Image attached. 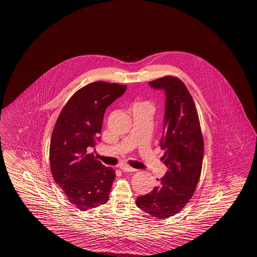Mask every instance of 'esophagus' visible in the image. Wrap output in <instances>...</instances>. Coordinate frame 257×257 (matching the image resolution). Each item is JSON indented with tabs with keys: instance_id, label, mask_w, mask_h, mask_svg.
I'll list each match as a JSON object with an SVG mask.
<instances>
[{
	"instance_id": "esophagus-1",
	"label": "esophagus",
	"mask_w": 257,
	"mask_h": 257,
	"mask_svg": "<svg viewBox=\"0 0 257 257\" xmlns=\"http://www.w3.org/2000/svg\"><path fill=\"white\" fill-rule=\"evenodd\" d=\"M120 170L122 171H124V172H135V171H138L137 169L131 168V167L127 166V165H123V166H121V167H120Z\"/></svg>"
}]
</instances>
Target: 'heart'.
<instances>
[{
	"label": "heart",
	"mask_w": 257,
	"mask_h": 257,
	"mask_svg": "<svg viewBox=\"0 0 257 257\" xmlns=\"http://www.w3.org/2000/svg\"><path fill=\"white\" fill-rule=\"evenodd\" d=\"M135 107H138V108H148L152 109V105L147 102V101H142V102H137L135 105Z\"/></svg>",
	"instance_id": "obj_1"
}]
</instances>
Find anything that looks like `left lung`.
<instances>
[{"label":"left lung","mask_w":257,"mask_h":257,"mask_svg":"<svg viewBox=\"0 0 257 257\" xmlns=\"http://www.w3.org/2000/svg\"><path fill=\"white\" fill-rule=\"evenodd\" d=\"M166 95L161 160L168 171L148 194L137 199V206L152 217H171L193 196L201 176L203 139L194 101L177 77L165 76L149 82Z\"/></svg>","instance_id":"1"}]
</instances>
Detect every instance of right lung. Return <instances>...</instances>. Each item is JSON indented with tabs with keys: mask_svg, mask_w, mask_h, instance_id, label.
<instances>
[{
	"mask_svg": "<svg viewBox=\"0 0 257 257\" xmlns=\"http://www.w3.org/2000/svg\"><path fill=\"white\" fill-rule=\"evenodd\" d=\"M127 86L102 81L79 89L65 104L52 134L50 165L55 183L78 209L106 203L115 171L96 160L92 149L100 140L105 109Z\"/></svg>",
	"mask_w": 257,
	"mask_h": 257,
	"instance_id": "add662e5",
	"label": "right lung"
}]
</instances>
